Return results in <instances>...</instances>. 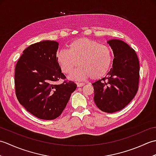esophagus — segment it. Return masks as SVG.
<instances>
[{
	"label": "esophagus",
	"mask_w": 156,
	"mask_h": 156,
	"mask_svg": "<svg viewBox=\"0 0 156 156\" xmlns=\"http://www.w3.org/2000/svg\"><path fill=\"white\" fill-rule=\"evenodd\" d=\"M76 84H77V87H83V86L84 85V83H82V82H77V83H76Z\"/></svg>",
	"instance_id": "1"
}]
</instances>
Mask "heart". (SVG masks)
Here are the masks:
<instances>
[{"instance_id": "obj_1", "label": "heart", "mask_w": 156, "mask_h": 156, "mask_svg": "<svg viewBox=\"0 0 156 156\" xmlns=\"http://www.w3.org/2000/svg\"><path fill=\"white\" fill-rule=\"evenodd\" d=\"M56 59L64 74L73 71L78 64L80 67L69 75L72 80H82L91 78L98 79L104 76L112 63V54L107 46L88 38H80L69 44L68 49H62Z\"/></svg>"}]
</instances>
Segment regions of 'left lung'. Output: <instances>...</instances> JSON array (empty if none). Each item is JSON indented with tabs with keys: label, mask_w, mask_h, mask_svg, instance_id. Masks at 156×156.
Here are the masks:
<instances>
[{
	"label": "left lung",
	"mask_w": 156,
	"mask_h": 156,
	"mask_svg": "<svg viewBox=\"0 0 156 156\" xmlns=\"http://www.w3.org/2000/svg\"><path fill=\"white\" fill-rule=\"evenodd\" d=\"M114 54L112 68L101 80L92 83L97 107L108 113L124 108L138 90L140 63L133 48L120 39L107 41Z\"/></svg>",
	"instance_id": "1"
}]
</instances>
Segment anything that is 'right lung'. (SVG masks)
I'll return each mask as SVG.
<instances>
[{"mask_svg": "<svg viewBox=\"0 0 156 156\" xmlns=\"http://www.w3.org/2000/svg\"><path fill=\"white\" fill-rule=\"evenodd\" d=\"M59 44L45 40L29 45L23 51L15 72L16 96L19 103L35 117L53 120L62 114L77 85L65 79L58 64Z\"/></svg>", "mask_w": 156, "mask_h": 156, "instance_id": "right-lung-1", "label": "right lung"}]
</instances>
